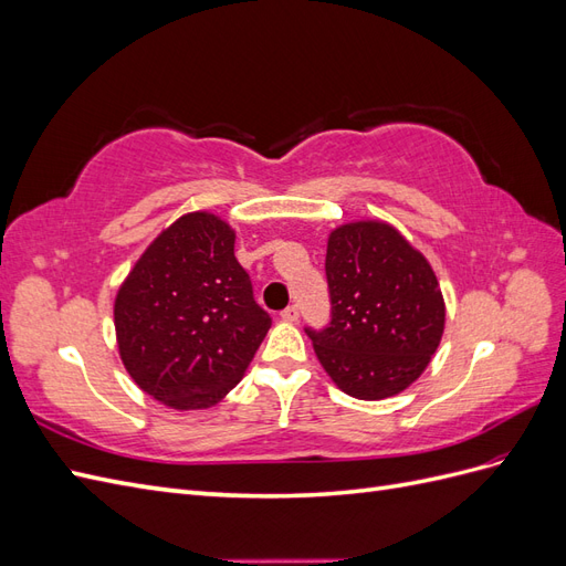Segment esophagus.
I'll return each instance as SVG.
<instances>
[{"label": "esophagus", "instance_id": "34e87169", "mask_svg": "<svg viewBox=\"0 0 566 566\" xmlns=\"http://www.w3.org/2000/svg\"><path fill=\"white\" fill-rule=\"evenodd\" d=\"M281 318H283V321H290V323L297 321V318H300V310H297V304H290V306H285V310L281 312Z\"/></svg>", "mask_w": 566, "mask_h": 566}]
</instances>
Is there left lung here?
Here are the masks:
<instances>
[{"label":"left lung","mask_w":566,"mask_h":566,"mask_svg":"<svg viewBox=\"0 0 566 566\" xmlns=\"http://www.w3.org/2000/svg\"><path fill=\"white\" fill-rule=\"evenodd\" d=\"M331 321L306 325L333 382L354 399L403 391L430 364L443 333V297L424 256L382 221L331 233L325 252Z\"/></svg>","instance_id":"8db88e82"}]
</instances>
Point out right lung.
Here are the masks:
<instances>
[{
  "instance_id": "right-lung-1",
  "label": "right lung",
  "mask_w": 566,
  "mask_h": 566,
  "mask_svg": "<svg viewBox=\"0 0 566 566\" xmlns=\"http://www.w3.org/2000/svg\"><path fill=\"white\" fill-rule=\"evenodd\" d=\"M219 217L186 214L134 264L115 300V333L132 380L177 410L210 408L241 382L271 316Z\"/></svg>"
}]
</instances>
